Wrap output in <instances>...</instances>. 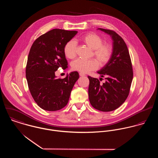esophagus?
Wrapping results in <instances>:
<instances>
[{
  "label": "esophagus",
  "instance_id": "obj_1",
  "mask_svg": "<svg viewBox=\"0 0 158 158\" xmlns=\"http://www.w3.org/2000/svg\"><path fill=\"white\" fill-rule=\"evenodd\" d=\"M79 75H80V77H84V76L86 75L84 73H82V72H80V73H79Z\"/></svg>",
  "mask_w": 158,
  "mask_h": 158
}]
</instances>
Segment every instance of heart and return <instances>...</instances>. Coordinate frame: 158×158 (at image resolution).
<instances>
[{
  "label": "heart",
  "mask_w": 158,
  "mask_h": 158,
  "mask_svg": "<svg viewBox=\"0 0 158 158\" xmlns=\"http://www.w3.org/2000/svg\"><path fill=\"white\" fill-rule=\"evenodd\" d=\"M80 40L93 50V55L99 61L100 65H105L111 58L112 48L108 44H103L102 38L95 33H88L81 37ZM65 56L69 59H73L77 55V45L74 41H68L64 47ZM72 69L73 70L82 73H87L97 69L98 63L94 59H77L72 63Z\"/></svg>",
  "instance_id": "obj_1"
}]
</instances>
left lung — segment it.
Returning <instances> with one entry per match:
<instances>
[{"label": "left lung", "instance_id": "8db88e82", "mask_svg": "<svg viewBox=\"0 0 158 158\" xmlns=\"http://www.w3.org/2000/svg\"><path fill=\"white\" fill-rule=\"evenodd\" d=\"M113 40V52L109 61L97 71L106 81L88 76L89 99L91 105L101 111H112L120 106L128 96L133 77L131 61L123 40L115 31L99 28Z\"/></svg>", "mask_w": 158, "mask_h": 158}]
</instances>
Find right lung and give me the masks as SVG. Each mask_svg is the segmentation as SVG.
<instances>
[{
    "instance_id": "right-lung-1",
    "label": "right lung",
    "mask_w": 158,
    "mask_h": 158,
    "mask_svg": "<svg viewBox=\"0 0 158 158\" xmlns=\"http://www.w3.org/2000/svg\"><path fill=\"white\" fill-rule=\"evenodd\" d=\"M78 33L53 29L37 38L31 45L26 66L30 92L37 105L45 111H58L66 106L70 92L79 78L78 72L56 78L59 68H68L64 47Z\"/></svg>"
}]
</instances>
